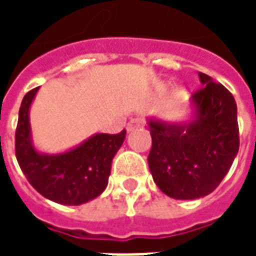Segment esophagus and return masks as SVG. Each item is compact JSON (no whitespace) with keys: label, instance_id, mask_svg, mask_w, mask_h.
<instances>
[{"label":"esophagus","instance_id":"1","mask_svg":"<svg viewBox=\"0 0 256 256\" xmlns=\"http://www.w3.org/2000/svg\"><path fill=\"white\" fill-rule=\"evenodd\" d=\"M144 119H141V118H134V119H132V120L128 123V132H133L136 128H144Z\"/></svg>","mask_w":256,"mask_h":256}]
</instances>
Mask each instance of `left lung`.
I'll list each match as a JSON object with an SVG mask.
<instances>
[{
	"instance_id": "1",
	"label": "left lung",
	"mask_w": 256,
	"mask_h": 256,
	"mask_svg": "<svg viewBox=\"0 0 256 256\" xmlns=\"http://www.w3.org/2000/svg\"><path fill=\"white\" fill-rule=\"evenodd\" d=\"M193 94L196 119L184 124L150 120L148 164L162 192L177 200L203 198L224 180L238 152L234 97L224 84L198 72Z\"/></svg>"
}]
</instances>
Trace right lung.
<instances>
[{
  "instance_id": "right-lung-1",
  "label": "right lung",
  "mask_w": 256,
  "mask_h": 256,
  "mask_svg": "<svg viewBox=\"0 0 256 256\" xmlns=\"http://www.w3.org/2000/svg\"><path fill=\"white\" fill-rule=\"evenodd\" d=\"M38 88L23 97L14 133V152L22 172L36 192L64 206H79L104 192L111 174V163L126 138L118 134H94L76 148L45 155L31 142L28 111Z\"/></svg>"
}]
</instances>
